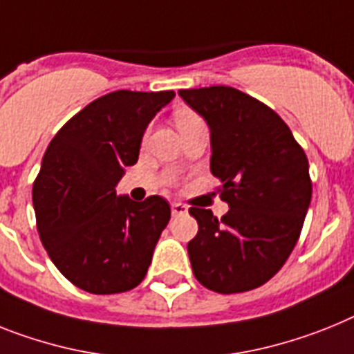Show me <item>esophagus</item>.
Masks as SVG:
<instances>
[{
  "label": "esophagus",
  "mask_w": 354,
  "mask_h": 354,
  "mask_svg": "<svg viewBox=\"0 0 354 354\" xmlns=\"http://www.w3.org/2000/svg\"><path fill=\"white\" fill-rule=\"evenodd\" d=\"M184 213H188V207L184 206V204H180V202H171V214H174V216Z\"/></svg>",
  "instance_id": "34e87169"
}]
</instances>
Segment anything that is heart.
<instances>
[{"label": "heart", "mask_w": 354, "mask_h": 354, "mask_svg": "<svg viewBox=\"0 0 354 354\" xmlns=\"http://www.w3.org/2000/svg\"><path fill=\"white\" fill-rule=\"evenodd\" d=\"M175 120H177V125H183V123L195 122V120H198V116L197 114L189 113V111H180V113H177Z\"/></svg>", "instance_id": "b5f03b06"}]
</instances>
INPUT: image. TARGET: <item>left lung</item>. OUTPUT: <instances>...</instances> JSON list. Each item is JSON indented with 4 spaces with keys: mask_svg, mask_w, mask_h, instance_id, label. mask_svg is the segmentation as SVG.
I'll return each instance as SVG.
<instances>
[{
    "mask_svg": "<svg viewBox=\"0 0 354 354\" xmlns=\"http://www.w3.org/2000/svg\"><path fill=\"white\" fill-rule=\"evenodd\" d=\"M211 131V174L229 211L189 207L198 223L188 243L193 274L218 294L258 288L277 274L312 201L306 153L270 107L227 86L180 89Z\"/></svg>",
    "mask_w": 354,
    "mask_h": 354,
    "instance_id": "8db88e82",
    "label": "left lung"
}]
</instances>
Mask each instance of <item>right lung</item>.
I'll list each match as a JSON object with an SVG mask.
<instances>
[{"label": "right lung", "instance_id": "right-lung-1", "mask_svg": "<svg viewBox=\"0 0 354 354\" xmlns=\"http://www.w3.org/2000/svg\"><path fill=\"white\" fill-rule=\"evenodd\" d=\"M174 96L109 93L75 114L42 157L32 193L39 236L60 274L89 294H122L147 276L170 204L159 195L134 202L114 188Z\"/></svg>", "mask_w": 354, "mask_h": 354}]
</instances>
